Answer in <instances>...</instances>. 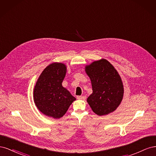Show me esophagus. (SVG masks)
<instances>
[{"label":"esophagus","mask_w":156,"mask_h":156,"mask_svg":"<svg viewBox=\"0 0 156 156\" xmlns=\"http://www.w3.org/2000/svg\"><path fill=\"white\" fill-rule=\"evenodd\" d=\"M77 99H79V100H85L86 97L84 96H77Z\"/></svg>","instance_id":"esophagus-1"}]
</instances>
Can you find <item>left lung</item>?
I'll use <instances>...</instances> for the list:
<instances>
[{"mask_svg":"<svg viewBox=\"0 0 156 156\" xmlns=\"http://www.w3.org/2000/svg\"><path fill=\"white\" fill-rule=\"evenodd\" d=\"M85 72L91 80L92 94L87 102L94 113L107 115L115 111L124 96V85L114 66L106 59L86 66Z\"/></svg>","mask_w":156,"mask_h":156,"instance_id":"1","label":"left lung"}]
</instances>
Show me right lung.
Wrapping results in <instances>:
<instances>
[{
	"label": "right lung",
	"mask_w": 156,
	"mask_h": 156,
	"mask_svg": "<svg viewBox=\"0 0 156 156\" xmlns=\"http://www.w3.org/2000/svg\"><path fill=\"white\" fill-rule=\"evenodd\" d=\"M66 69L63 63L49 64L40 75L34 89L37 108L44 115L56 119L62 117L76 100L62 85Z\"/></svg>",
	"instance_id": "right-lung-1"
}]
</instances>
